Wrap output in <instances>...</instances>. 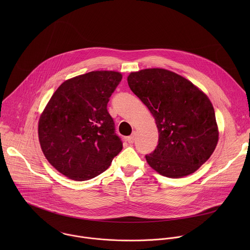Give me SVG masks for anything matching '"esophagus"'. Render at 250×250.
I'll return each mask as SVG.
<instances>
[{
	"instance_id": "obj_1",
	"label": "esophagus",
	"mask_w": 250,
	"mask_h": 250,
	"mask_svg": "<svg viewBox=\"0 0 250 250\" xmlns=\"http://www.w3.org/2000/svg\"><path fill=\"white\" fill-rule=\"evenodd\" d=\"M135 139H136V136H135V134H133L132 136H130V137L127 138V142L129 143H134Z\"/></svg>"
}]
</instances>
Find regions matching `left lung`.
<instances>
[{"label":"left lung","mask_w":250,"mask_h":250,"mask_svg":"<svg viewBox=\"0 0 250 250\" xmlns=\"http://www.w3.org/2000/svg\"><path fill=\"white\" fill-rule=\"evenodd\" d=\"M127 81L158 128L159 143L145 156L148 165L169 178L196 171L218 142L214 107L208 96L186 78L163 68L132 72Z\"/></svg>","instance_id":"left-lung-1"}]
</instances>
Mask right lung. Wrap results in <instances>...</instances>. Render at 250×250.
<instances>
[{
  "mask_svg": "<svg viewBox=\"0 0 250 250\" xmlns=\"http://www.w3.org/2000/svg\"><path fill=\"white\" fill-rule=\"evenodd\" d=\"M122 75L91 71L63 82L40 115L38 138L48 162L75 181L94 178L122 150L107 102Z\"/></svg>",
  "mask_w": 250,
  "mask_h": 250,
  "instance_id": "obj_1",
  "label": "right lung"
}]
</instances>
